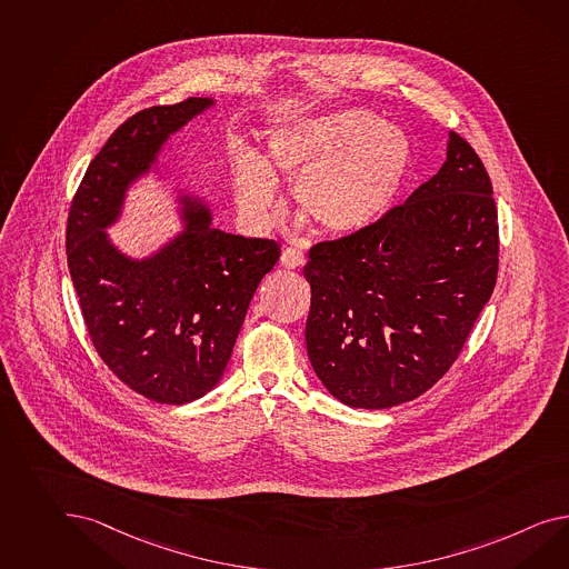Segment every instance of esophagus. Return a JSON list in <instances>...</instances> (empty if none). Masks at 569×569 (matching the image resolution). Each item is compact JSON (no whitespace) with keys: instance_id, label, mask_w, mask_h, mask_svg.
Listing matches in <instances>:
<instances>
[{"instance_id":"obj_1","label":"esophagus","mask_w":569,"mask_h":569,"mask_svg":"<svg viewBox=\"0 0 569 569\" xmlns=\"http://www.w3.org/2000/svg\"><path fill=\"white\" fill-rule=\"evenodd\" d=\"M280 262L287 268H301L306 263V256L299 249L287 248L280 256Z\"/></svg>"}]
</instances>
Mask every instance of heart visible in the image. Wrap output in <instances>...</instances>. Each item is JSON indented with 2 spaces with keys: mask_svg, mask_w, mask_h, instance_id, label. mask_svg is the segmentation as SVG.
<instances>
[{
  "mask_svg": "<svg viewBox=\"0 0 569 569\" xmlns=\"http://www.w3.org/2000/svg\"><path fill=\"white\" fill-rule=\"evenodd\" d=\"M412 161L407 133L361 107L278 123L263 159L249 147L231 152L241 210L263 220L278 202L277 179H295V204L323 233L355 234L393 204Z\"/></svg>",
  "mask_w": 569,
  "mask_h": 569,
  "instance_id": "1",
  "label": "heart"
}]
</instances>
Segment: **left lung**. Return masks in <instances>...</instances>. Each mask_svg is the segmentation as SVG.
I'll return each instance as SVG.
<instances>
[{
  "label": "left lung",
  "mask_w": 569,
  "mask_h": 569,
  "mask_svg": "<svg viewBox=\"0 0 569 569\" xmlns=\"http://www.w3.org/2000/svg\"><path fill=\"white\" fill-rule=\"evenodd\" d=\"M497 251L491 179L450 131L438 176L405 204L309 251L307 355L326 390L369 410L427 392L496 289Z\"/></svg>",
  "instance_id": "1"
}]
</instances>
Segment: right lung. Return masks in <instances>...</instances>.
Instances as JSON below:
<instances>
[{
    "mask_svg": "<svg viewBox=\"0 0 569 569\" xmlns=\"http://www.w3.org/2000/svg\"><path fill=\"white\" fill-rule=\"evenodd\" d=\"M214 99L150 107L107 140L73 196L66 249L92 345L133 392L186 405L219 383L249 301L280 258L272 239L212 227L204 198L177 191L181 231L147 258H131L109 234L128 191L159 173L169 138Z\"/></svg>",
    "mask_w": 569,
    "mask_h": 569,
    "instance_id": "obj_1",
    "label": "right lung"
}]
</instances>
